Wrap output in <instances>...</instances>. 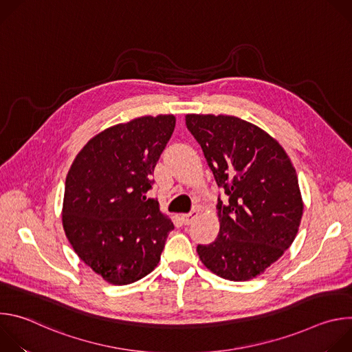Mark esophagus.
I'll return each mask as SVG.
<instances>
[{"mask_svg":"<svg viewBox=\"0 0 352 352\" xmlns=\"http://www.w3.org/2000/svg\"><path fill=\"white\" fill-rule=\"evenodd\" d=\"M197 214H199V212L197 210H192L190 213H186V214H181V219H182V221H184V224H190L193 220H195V217H197Z\"/></svg>","mask_w":352,"mask_h":352,"instance_id":"34e87169","label":"esophagus"}]
</instances>
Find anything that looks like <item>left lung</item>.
Here are the masks:
<instances>
[{
	"mask_svg": "<svg viewBox=\"0 0 352 352\" xmlns=\"http://www.w3.org/2000/svg\"><path fill=\"white\" fill-rule=\"evenodd\" d=\"M185 124L228 196L217 202V238L197 245V255L226 280L254 278L283 256L298 232L304 204L295 168L276 139L241 118L188 114Z\"/></svg>",
	"mask_w": 352,
	"mask_h": 352,
	"instance_id": "8db88e82",
	"label": "left lung"
}]
</instances>
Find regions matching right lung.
<instances>
[{
  "label": "right lung",
  "mask_w": 352,
  "mask_h": 352,
  "mask_svg": "<svg viewBox=\"0 0 352 352\" xmlns=\"http://www.w3.org/2000/svg\"><path fill=\"white\" fill-rule=\"evenodd\" d=\"M175 128L174 116L140 117L90 139L65 181L63 226L82 262L116 285L159 265L174 224L146 197Z\"/></svg>",
  "instance_id": "right-lung-1"
}]
</instances>
